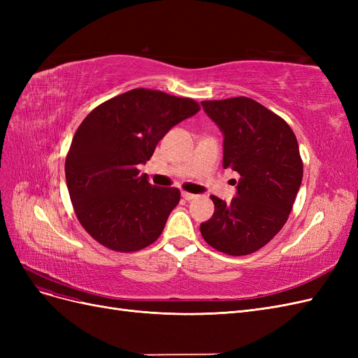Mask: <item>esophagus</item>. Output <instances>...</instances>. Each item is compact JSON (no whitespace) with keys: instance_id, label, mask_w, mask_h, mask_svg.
Returning a JSON list of instances; mask_svg holds the SVG:
<instances>
[{"instance_id":"1","label":"esophagus","mask_w":358,"mask_h":358,"mask_svg":"<svg viewBox=\"0 0 358 358\" xmlns=\"http://www.w3.org/2000/svg\"><path fill=\"white\" fill-rule=\"evenodd\" d=\"M182 197L185 199V200H192V199H196L197 196H196V194H191V192H185V191H183V192H182Z\"/></svg>"}]
</instances>
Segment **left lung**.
I'll return each mask as SVG.
<instances>
[{"label": "left lung", "mask_w": 358, "mask_h": 358, "mask_svg": "<svg viewBox=\"0 0 358 358\" xmlns=\"http://www.w3.org/2000/svg\"><path fill=\"white\" fill-rule=\"evenodd\" d=\"M201 106L222 133V167L241 175L230 203L212 196L215 212L200 224L201 236L220 252L252 254L282 229L297 197L303 178L297 138L282 117L246 96Z\"/></svg>", "instance_id": "left-lung-1"}]
</instances>
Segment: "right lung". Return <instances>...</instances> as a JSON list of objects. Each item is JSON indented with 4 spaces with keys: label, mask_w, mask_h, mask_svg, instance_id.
<instances>
[{
    "label": "right lung",
    "mask_w": 358,
    "mask_h": 358,
    "mask_svg": "<svg viewBox=\"0 0 358 358\" xmlns=\"http://www.w3.org/2000/svg\"><path fill=\"white\" fill-rule=\"evenodd\" d=\"M199 110L191 99L137 88L83 119L66 159V179L74 212L96 242L134 252L158 239L180 191L150 185L138 166L173 127Z\"/></svg>",
    "instance_id": "1"
}]
</instances>
